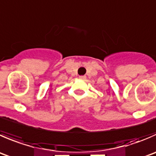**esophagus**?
Wrapping results in <instances>:
<instances>
[{"label":"esophagus","mask_w":156,"mask_h":156,"mask_svg":"<svg viewBox=\"0 0 156 156\" xmlns=\"http://www.w3.org/2000/svg\"><path fill=\"white\" fill-rule=\"evenodd\" d=\"M86 78H87V77H86L85 75H81V76L79 77L80 79H81V80H85Z\"/></svg>","instance_id":"1"}]
</instances>
